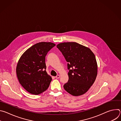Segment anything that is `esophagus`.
<instances>
[{"mask_svg": "<svg viewBox=\"0 0 121 121\" xmlns=\"http://www.w3.org/2000/svg\"><path fill=\"white\" fill-rule=\"evenodd\" d=\"M59 78H60V75H57L56 77V78H57V79Z\"/></svg>", "mask_w": 121, "mask_h": 121, "instance_id": "esophagus-1", "label": "esophagus"}]
</instances>
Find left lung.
Masks as SVG:
<instances>
[{"label": "left lung", "instance_id": "8db88e82", "mask_svg": "<svg viewBox=\"0 0 121 121\" xmlns=\"http://www.w3.org/2000/svg\"><path fill=\"white\" fill-rule=\"evenodd\" d=\"M56 47L68 62L69 78L64 85V89L75 96L85 94L93 85L97 75L94 54L89 48L76 42L60 43Z\"/></svg>", "mask_w": 121, "mask_h": 121}]
</instances>
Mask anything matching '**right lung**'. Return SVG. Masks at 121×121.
I'll return each instance as SVG.
<instances>
[{"label": "right lung", "mask_w": 121, "mask_h": 121, "mask_svg": "<svg viewBox=\"0 0 121 121\" xmlns=\"http://www.w3.org/2000/svg\"><path fill=\"white\" fill-rule=\"evenodd\" d=\"M56 44L40 42L28 49L20 57L16 67L20 83L28 92L38 95L45 91L52 80L46 71L45 56Z\"/></svg>", "instance_id": "1"}]
</instances>
